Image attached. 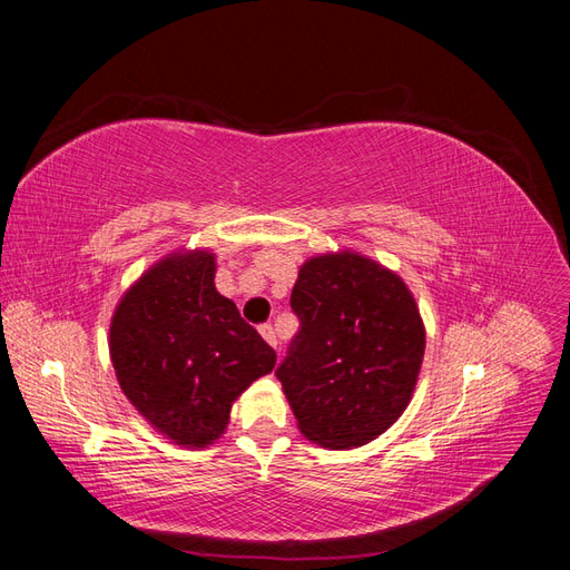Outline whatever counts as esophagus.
Here are the masks:
<instances>
[{
  "instance_id": "obj_1",
  "label": "esophagus",
  "mask_w": 570,
  "mask_h": 570,
  "mask_svg": "<svg viewBox=\"0 0 570 570\" xmlns=\"http://www.w3.org/2000/svg\"><path fill=\"white\" fill-rule=\"evenodd\" d=\"M258 333H262V337L271 344V347L278 350V337H275V331H273L271 323H262V325H258Z\"/></svg>"
}]
</instances>
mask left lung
<instances>
[{"label": "left lung", "mask_w": 570, "mask_h": 570, "mask_svg": "<svg viewBox=\"0 0 570 570\" xmlns=\"http://www.w3.org/2000/svg\"><path fill=\"white\" fill-rule=\"evenodd\" d=\"M289 306L299 318L275 368L304 438L350 450L402 416L416 387L425 331L400 275L352 252L299 268Z\"/></svg>", "instance_id": "8db88e82"}]
</instances>
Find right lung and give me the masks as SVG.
Instances as JSON below:
<instances>
[{"label": "right lung", "mask_w": 570, "mask_h": 570, "mask_svg": "<svg viewBox=\"0 0 570 570\" xmlns=\"http://www.w3.org/2000/svg\"><path fill=\"white\" fill-rule=\"evenodd\" d=\"M214 254H174L120 299L109 352L120 390L178 444H212L275 352L216 292Z\"/></svg>", "instance_id": "add662e5"}]
</instances>
